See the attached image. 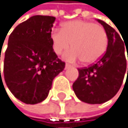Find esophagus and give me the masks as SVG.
Listing matches in <instances>:
<instances>
[{"instance_id":"obj_1","label":"esophagus","mask_w":128,"mask_h":128,"mask_svg":"<svg viewBox=\"0 0 128 128\" xmlns=\"http://www.w3.org/2000/svg\"><path fill=\"white\" fill-rule=\"evenodd\" d=\"M70 67H71V64H65V69L70 68Z\"/></svg>"}]
</instances>
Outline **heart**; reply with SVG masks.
I'll list each match as a JSON object with an SVG mask.
<instances>
[{
	"mask_svg": "<svg viewBox=\"0 0 128 128\" xmlns=\"http://www.w3.org/2000/svg\"><path fill=\"white\" fill-rule=\"evenodd\" d=\"M50 39L56 54H62L72 43L74 49L65 53L64 58L70 61L82 60L86 64L96 63L104 56L109 42L103 27L85 20L66 22L61 30L51 32Z\"/></svg>",
	"mask_w": 128,
	"mask_h": 128,
	"instance_id": "b5f03b06",
	"label": "heart"
}]
</instances>
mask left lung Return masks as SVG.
Returning a JSON list of instances; mask_svg holds the SVG:
<instances>
[{
	"mask_svg": "<svg viewBox=\"0 0 128 128\" xmlns=\"http://www.w3.org/2000/svg\"><path fill=\"white\" fill-rule=\"evenodd\" d=\"M97 21L103 25L108 35L106 52L96 64L78 68L79 75L72 84L77 97L93 104L110 100L119 90L127 71L125 50H128L118 32L100 19Z\"/></svg>",
	"mask_w": 128,
	"mask_h": 128,
	"instance_id": "left-lung-1",
	"label": "left lung"
}]
</instances>
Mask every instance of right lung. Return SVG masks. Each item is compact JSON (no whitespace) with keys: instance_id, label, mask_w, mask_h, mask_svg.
Wrapping results in <instances>:
<instances>
[{"instance_id":"add662e5","label":"right lung","mask_w":128,"mask_h":128,"mask_svg":"<svg viewBox=\"0 0 128 128\" xmlns=\"http://www.w3.org/2000/svg\"><path fill=\"white\" fill-rule=\"evenodd\" d=\"M54 20L53 16H32L18 24L9 36L2 74L12 94L25 104L44 100L53 79L65 67L52 48L50 34Z\"/></svg>"}]
</instances>
